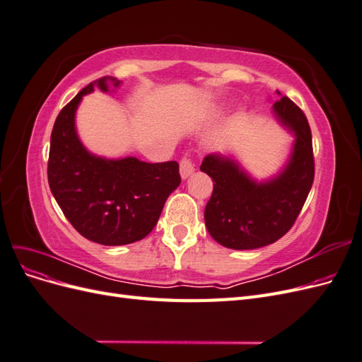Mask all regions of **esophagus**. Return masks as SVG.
<instances>
[{"instance_id":"1","label":"esophagus","mask_w":362,"mask_h":362,"mask_svg":"<svg viewBox=\"0 0 362 362\" xmlns=\"http://www.w3.org/2000/svg\"><path fill=\"white\" fill-rule=\"evenodd\" d=\"M180 172H181L182 180L189 178L190 175L194 172V163H193V160L190 157H184L180 161Z\"/></svg>"}]
</instances>
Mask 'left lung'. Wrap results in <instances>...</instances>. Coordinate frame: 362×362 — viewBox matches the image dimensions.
Masks as SVG:
<instances>
[{
  "label": "left lung",
  "mask_w": 362,
  "mask_h": 362,
  "mask_svg": "<svg viewBox=\"0 0 362 362\" xmlns=\"http://www.w3.org/2000/svg\"><path fill=\"white\" fill-rule=\"evenodd\" d=\"M273 110L296 136L291 158L279 177L258 184L234 160L217 154L206 156L201 164L213 180L205 225L225 247L246 250L275 243L290 231L311 190L314 154L308 120L287 96L279 98Z\"/></svg>",
  "instance_id": "8db88e82"
}]
</instances>
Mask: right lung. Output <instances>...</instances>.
<instances>
[{
	"mask_svg": "<svg viewBox=\"0 0 362 362\" xmlns=\"http://www.w3.org/2000/svg\"><path fill=\"white\" fill-rule=\"evenodd\" d=\"M108 81L119 84L113 76H103L62 108L51 133L48 182L63 214L83 237L120 246L139 242L154 229L181 177L177 161L105 160L86 151L75 133V110L95 86L107 92Z\"/></svg>",
	"mask_w": 362,
	"mask_h": 362,
	"instance_id": "add662e5",
	"label": "right lung"
}]
</instances>
